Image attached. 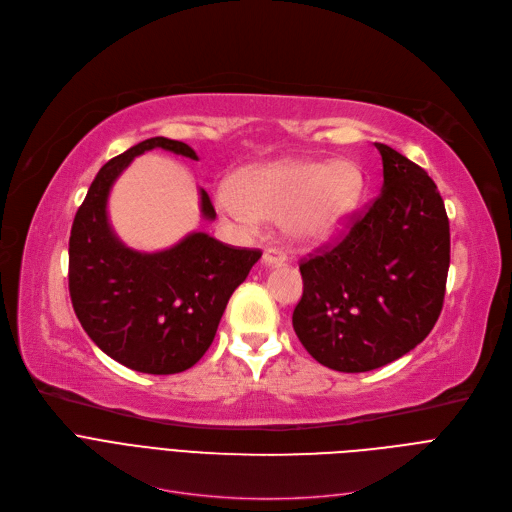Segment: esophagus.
I'll list each match as a JSON object with an SVG mask.
<instances>
[{"mask_svg":"<svg viewBox=\"0 0 512 512\" xmlns=\"http://www.w3.org/2000/svg\"><path fill=\"white\" fill-rule=\"evenodd\" d=\"M262 260H264V264H268V266H281V264L287 262V254L281 252L279 248H266Z\"/></svg>","mask_w":512,"mask_h":512,"instance_id":"obj_1","label":"esophagus"}]
</instances>
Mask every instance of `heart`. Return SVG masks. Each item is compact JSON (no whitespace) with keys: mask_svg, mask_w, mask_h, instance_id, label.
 I'll use <instances>...</instances> for the list:
<instances>
[{"mask_svg":"<svg viewBox=\"0 0 512 512\" xmlns=\"http://www.w3.org/2000/svg\"><path fill=\"white\" fill-rule=\"evenodd\" d=\"M364 190V175L351 161L291 159L262 165L219 186V213L242 233L260 229L264 217L281 219L295 242L314 244L341 229Z\"/></svg>","mask_w":512,"mask_h":512,"instance_id":"1","label":"heart"}]
</instances>
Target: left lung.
<instances>
[{"label":"left lung","mask_w":512,"mask_h":512,"mask_svg":"<svg viewBox=\"0 0 512 512\" xmlns=\"http://www.w3.org/2000/svg\"><path fill=\"white\" fill-rule=\"evenodd\" d=\"M382 192L347 219V231L299 260L304 293L293 330L337 372L395 362L434 328L446 291L450 229L432 177L376 142Z\"/></svg>","instance_id":"left-lung-1"}]
</instances>
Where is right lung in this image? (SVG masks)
Masks as SVG:
<instances>
[{
  "instance_id": "add662e5",
  "label": "right lung",
  "mask_w": 512,
  "mask_h": 512,
  "mask_svg": "<svg viewBox=\"0 0 512 512\" xmlns=\"http://www.w3.org/2000/svg\"><path fill=\"white\" fill-rule=\"evenodd\" d=\"M157 146L198 159L188 144L157 136L107 161L72 223L68 287L82 328L101 351L136 372L177 374L213 343L231 293L262 252L227 246L206 233H192L157 254L117 242L105 213L109 188L136 155ZM202 213L217 215L204 190Z\"/></svg>"
}]
</instances>
